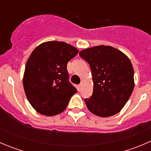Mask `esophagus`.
<instances>
[{
    "label": "esophagus",
    "mask_w": 151,
    "mask_h": 151,
    "mask_svg": "<svg viewBox=\"0 0 151 151\" xmlns=\"http://www.w3.org/2000/svg\"><path fill=\"white\" fill-rule=\"evenodd\" d=\"M82 87H83V83H81L80 85H78V88H79V90H80V91L82 89Z\"/></svg>",
    "instance_id": "1"
}]
</instances>
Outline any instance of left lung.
<instances>
[{
	"mask_svg": "<svg viewBox=\"0 0 151 151\" xmlns=\"http://www.w3.org/2000/svg\"><path fill=\"white\" fill-rule=\"evenodd\" d=\"M79 54L92 72L93 91L91 98L85 99L88 109L102 118L118 113L134 88L131 60L118 49L104 45L85 49Z\"/></svg>",
	"mask_w": 151,
	"mask_h": 151,
	"instance_id": "left-lung-1",
	"label": "left lung"
}]
</instances>
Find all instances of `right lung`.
<instances>
[{
    "label": "right lung",
    "instance_id": "obj_1",
    "mask_svg": "<svg viewBox=\"0 0 151 151\" xmlns=\"http://www.w3.org/2000/svg\"><path fill=\"white\" fill-rule=\"evenodd\" d=\"M78 52L76 47L57 41L42 43L32 52L22 82L27 99L36 112L53 116L65 110L77 91L68 82L67 63Z\"/></svg>",
    "mask_w": 151,
    "mask_h": 151
}]
</instances>
